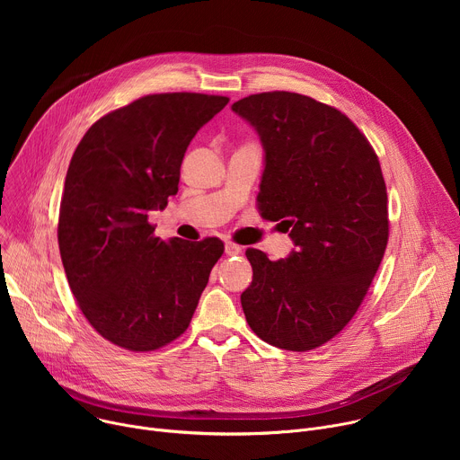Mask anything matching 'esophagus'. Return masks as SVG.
<instances>
[{
	"label": "esophagus",
	"mask_w": 460,
	"mask_h": 460,
	"mask_svg": "<svg viewBox=\"0 0 460 460\" xmlns=\"http://www.w3.org/2000/svg\"><path fill=\"white\" fill-rule=\"evenodd\" d=\"M240 252H242V245L233 243V242H227V243H226V254H227V256H234V254H240Z\"/></svg>",
	"instance_id": "34e87169"
}]
</instances>
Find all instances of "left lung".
<instances>
[{
    "label": "left lung",
    "instance_id": "8db88e82",
    "mask_svg": "<svg viewBox=\"0 0 460 460\" xmlns=\"http://www.w3.org/2000/svg\"><path fill=\"white\" fill-rule=\"evenodd\" d=\"M264 147L258 209L295 243L288 258L247 249L242 293L251 330L271 346L309 351L339 335L362 304L389 234L378 158L335 107L275 91L231 107Z\"/></svg>",
    "mask_w": 460,
    "mask_h": 460
}]
</instances>
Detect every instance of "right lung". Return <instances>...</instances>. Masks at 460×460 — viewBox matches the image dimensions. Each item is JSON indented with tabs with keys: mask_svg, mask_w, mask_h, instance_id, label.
Returning <instances> with one entry per match:
<instances>
[{
	"mask_svg": "<svg viewBox=\"0 0 460 460\" xmlns=\"http://www.w3.org/2000/svg\"><path fill=\"white\" fill-rule=\"evenodd\" d=\"M227 96L149 94L100 118L78 144L59 206V254L94 330L128 351L178 339L199 305L224 242L155 236L149 211L178 192L194 135Z\"/></svg>",
	"mask_w": 460,
	"mask_h": 460,
	"instance_id": "obj_1",
	"label": "right lung"
}]
</instances>
